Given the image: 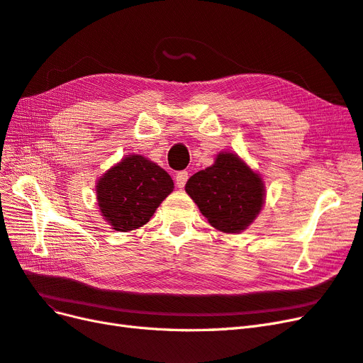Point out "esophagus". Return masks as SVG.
<instances>
[{
    "label": "esophagus",
    "instance_id": "34e87169",
    "mask_svg": "<svg viewBox=\"0 0 363 363\" xmlns=\"http://www.w3.org/2000/svg\"><path fill=\"white\" fill-rule=\"evenodd\" d=\"M188 179H189L188 171H180V172H177V175H175V183H177L179 188H184V184H186V182H188Z\"/></svg>",
    "mask_w": 363,
    "mask_h": 363
}]
</instances>
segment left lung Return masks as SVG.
<instances>
[{
  "label": "left lung",
  "mask_w": 363,
  "mask_h": 363,
  "mask_svg": "<svg viewBox=\"0 0 363 363\" xmlns=\"http://www.w3.org/2000/svg\"><path fill=\"white\" fill-rule=\"evenodd\" d=\"M208 224L223 233H240L262 211L265 184L236 152H219L212 167L184 186Z\"/></svg>",
  "instance_id": "obj_1"
}]
</instances>
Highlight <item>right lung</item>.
Here are the masks:
<instances>
[{"label":"right lung","instance_id":"1","mask_svg":"<svg viewBox=\"0 0 363 363\" xmlns=\"http://www.w3.org/2000/svg\"><path fill=\"white\" fill-rule=\"evenodd\" d=\"M174 189L169 174L140 155H130L96 182L103 218L116 232L145 225Z\"/></svg>","mask_w":363,"mask_h":363}]
</instances>
